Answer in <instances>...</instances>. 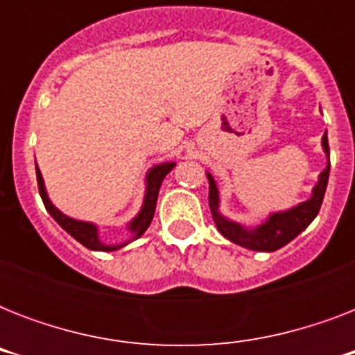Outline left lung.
I'll return each instance as SVG.
<instances>
[{
  "label": "left lung",
  "instance_id": "obj_1",
  "mask_svg": "<svg viewBox=\"0 0 355 355\" xmlns=\"http://www.w3.org/2000/svg\"><path fill=\"white\" fill-rule=\"evenodd\" d=\"M322 149H324V155L328 158V166L319 175V182L315 184L311 197L300 202V205L293 206L289 210L270 214L267 217V221L254 228L243 227L239 223L230 221V219L223 216L219 211V189H217V184L210 173H206L208 182H210L208 200H210L211 217H214L217 230L227 239L239 245V247L258 250V252H272V250H278L289 241H293L317 217L322 199H324L328 177H330V147H328V136L326 134L322 136Z\"/></svg>",
  "mask_w": 355,
  "mask_h": 355
}]
</instances>
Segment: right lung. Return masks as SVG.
<instances>
[{
  "instance_id": "add662e5",
  "label": "right lung",
  "mask_w": 355,
  "mask_h": 355,
  "mask_svg": "<svg viewBox=\"0 0 355 355\" xmlns=\"http://www.w3.org/2000/svg\"><path fill=\"white\" fill-rule=\"evenodd\" d=\"M177 166L175 162H164V164H156L155 167H150L147 177H145V197L144 205H141V210L138 211V216L134 217L132 221L128 223V230L132 234V237L125 243H119V245H107L99 239V228L94 225V223L88 221H79V219H73V217H68L66 214L58 210L57 206L53 205L49 197H47L46 186H44V178H42V173L36 166V180H38V191H40V197L44 200V206L46 210L49 211V216L55 219V221L60 225V227L69 234V236L77 239L80 245H85L86 248L90 250H103V252H112V250H118V248L125 247L134 239H138L139 236H144V232L149 228L150 221H153V216H155L156 210V200H158V191H160L162 180L166 178V175L171 171L173 167Z\"/></svg>"
}]
</instances>
